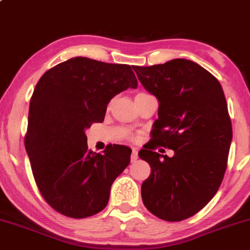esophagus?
<instances>
[{
	"label": "esophagus",
	"mask_w": 250,
	"mask_h": 250,
	"mask_svg": "<svg viewBox=\"0 0 250 250\" xmlns=\"http://www.w3.org/2000/svg\"><path fill=\"white\" fill-rule=\"evenodd\" d=\"M139 159V154H137V149L133 148V151H131V162H135Z\"/></svg>",
	"instance_id": "34e87169"
}]
</instances>
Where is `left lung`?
<instances>
[{
	"mask_svg": "<svg viewBox=\"0 0 250 250\" xmlns=\"http://www.w3.org/2000/svg\"><path fill=\"white\" fill-rule=\"evenodd\" d=\"M134 70L159 101L153 142L174 150L173 157L150 148L139 151L151 168L142 183V201L165 221L188 219L213 199L225 176L233 129L223 89L190 60Z\"/></svg>",
	"mask_w": 250,
	"mask_h": 250,
	"instance_id": "1",
	"label": "left lung"
}]
</instances>
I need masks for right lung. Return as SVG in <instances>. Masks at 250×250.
Instances as JSON below:
<instances>
[{
	"label": "right lung",
	"mask_w": 250,
	"mask_h": 250,
	"mask_svg": "<svg viewBox=\"0 0 250 250\" xmlns=\"http://www.w3.org/2000/svg\"><path fill=\"white\" fill-rule=\"evenodd\" d=\"M137 80L128 64L77 56L43 74L30 100L25 150L36 185L56 211L83 219L108 205L113 182L130 163L131 149L89 150L85 130L104 120L108 103Z\"/></svg>",
	"instance_id": "obj_1"
}]
</instances>
